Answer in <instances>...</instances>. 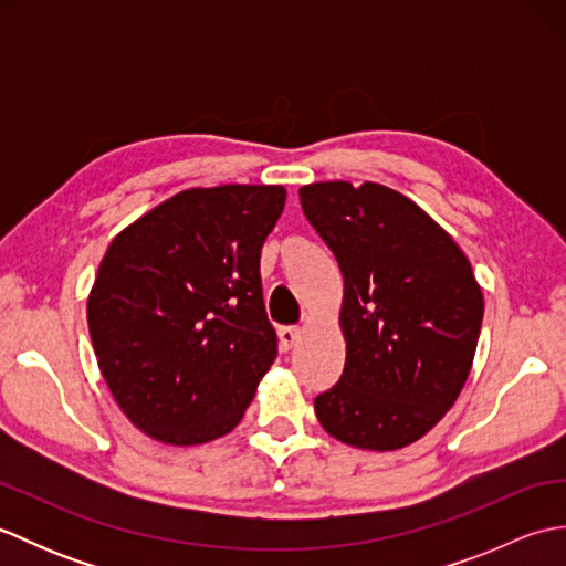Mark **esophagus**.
Segmentation results:
<instances>
[{
  "mask_svg": "<svg viewBox=\"0 0 566 566\" xmlns=\"http://www.w3.org/2000/svg\"><path fill=\"white\" fill-rule=\"evenodd\" d=\"M302 328L298 326H284V328H280V343H282V347L284 350H292V347L302 340Z\"/></svg>",
  "mask_w": 566,
  "mask_h": 566,
  "instance_id": "esophagus-1",
  "label": "esophagus"
}]
</instances>
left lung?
Listing matches in <instances>:
<instances>
[{"label": "left lung", "instance_id": "left-lung-1", "mask_svg": "<svg viewBox=\"0 0 566 566\" xmlns=\"http://www.w3.org/2000/svg\"><path fill=\"white\" fill-rule=\"evenodd\" d=\"M302 209L343 272L345 367L316 396L323 430L391 452L426 436L474 363L484 296L454 238L401 191L314 182Z\"/></svg>", "mask_w": 566, "mask_h": 566}]
</instances>
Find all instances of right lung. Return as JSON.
<instances>
[{"label":"right lung","instance_id":"add662e5","mask_svg":"<svg viewBox=\"0 0 566 566\" xmlns=\"http://www.w3.org/2000/svg\"><path fill=\"white\" fill-rule=\"evenodd\" d=\"M282 185L191 187L106 248L87 296L90 338L124 416L189 448L231 432L276 357L260 250Z\"/></svg>","mask_w":566,"mask_h":566}]
</instances>
